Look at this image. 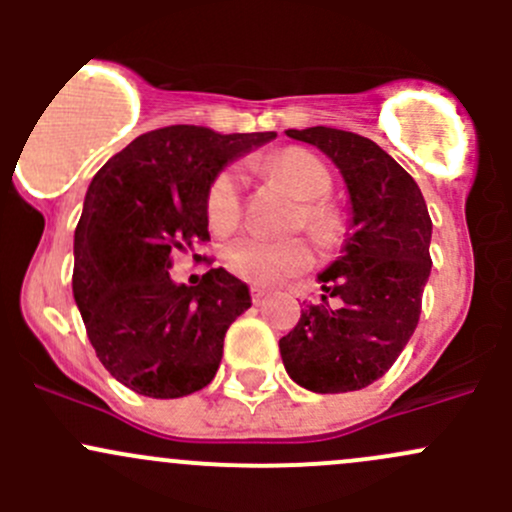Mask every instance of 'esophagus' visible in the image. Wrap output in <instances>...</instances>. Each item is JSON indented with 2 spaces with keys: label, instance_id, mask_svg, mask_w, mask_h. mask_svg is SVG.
Segmentation results:
<instances>
[{
  "label": "esophagus",
  "instance_id": "1",
  "mask_svg": "<svg viewBox=\"0 0 512 512\" xmlns=\"http://www.w3.org/2000/svg\"><path fill=\"white\" fill-rule=\"evenodd\" d=\"M267 294H270V289H267V287H260V285H252V287H250V299H252V302H255V304H260L262 299L267 297Z\"/></svg>",
  "mask_w": 512,
  "mask_h": 512
}]
</instances>
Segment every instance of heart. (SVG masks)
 I'll list each match as a JSON object with an SVG mask.
<instances>
[{"label":"heart","mask_w":512,"mask_h":512,"mask_svg":"<svg viewBox=\"0 0 512 512\" xmlns=\"http://www.w3.org/2000/svg\"><path fill=\"white\" fill-rule=\"evenodd\" d=\"M262 170L299 200L289 230H304L319 247L339 245L344 235V215L332 200L334 178L322 158L304 148H285L262 163ZM205 218L218 235L235 230L242 220V183L235 168H225L210 180L205 193ZM223 265L235 277L255 285H277L299 275L312 265V250L302 237L287 240H260L240 237L223 250Z\"/></svg>","instance_id":"obj_1"}]
</instances>
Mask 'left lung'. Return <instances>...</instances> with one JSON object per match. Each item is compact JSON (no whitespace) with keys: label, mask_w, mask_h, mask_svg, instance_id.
Masks as SVG:
<instances>
[{"label":"left lung","mask_w":512,"mask_h":512,"mask_svg":"<svg viewBox=\"0 0 512 512\" xmlns=\"http://www.w3.org/2000/svg\"><path fill=\"white\" fill-rule=\"evenodd\" d=\"M342 170L352 198L354 232L344 255L319 275L322 302L309 304L280 339L287 374L317 394L364 389L404 352L421 317L431 275V218L416 180L374 141L339 128H289Z\"/></svg>","instance_id":"1"}]
</instances>
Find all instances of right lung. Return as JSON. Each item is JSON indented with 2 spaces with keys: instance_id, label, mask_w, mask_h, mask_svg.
Here are the masks:
<instances>
[{
  "instance_id": "obj_1",
  "label": "right lung",
  "mask_w": 512,
  "mask_h": 512,
  "mask_svg": "<svg viewBox=\"0 0 512 512\" xmlns=\"http://www.w3.org/2000/svg\"><path fill=\"white\" fill-rule=\"evenodd\" d=\"M270 138L272 131L156 128L91 180L71 285L98 361L136 394L180 399L215 379L225 332L250 309V292L223 267H210L195 287L175 285L168 270L180 252L210 240V180Z\"/></svg>"
}]
</instances>
